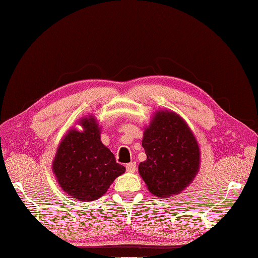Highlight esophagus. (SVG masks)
Instances as JSON below:
<instances>
[{
    "label": "esophagus",
    "mask_w": 258,
    "mask_h": 258,
    "mask_svg": "<svg viewBox=\"0 0 258 258\" xmlns=\"http://www.w3.org/2000/svg\"><path fill=\"white\" fill-rule=\"evenodd\" d=\"M125 169H127L129 173H135L136 171H137V165H136L135 162L129 163V164L125 165Z\"/></svg>",
    "instance_id": "obj_1"
}]
</instances>
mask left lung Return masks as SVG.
<instances>
[{"label": "left lung", "instance_id": "8db88e82", "mask_svg": "<svg viewBox=\"0 0 258 258\" xmlns=\"http://www.w3.org/2000/svg\"><path fill=\"white\" fill-rule=\"evenodd\" d=\"M143 147L147 159L139 164V174L155 196L179 193L199 171L196 137L181 116L171 111L155 114L144 133Z\"/></svg>", "mask_w": 258, "mask_h": 258}]
</instances>
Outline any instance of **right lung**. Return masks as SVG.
<instances>
[{
    "label": "right lung",
    "instance_id": "1",
    "mask_svg": "<svg viewBox=\"0 0 258 258\" xmlns=\"http://www.w3.org/2000/svg\"><path fill=\"white\" fill-rule=\"evenodd\" d=\"M83 131L70 130L61 140L52 168L61 188L80 201H93L124 173L123 165L101 143L94 118L81 121Z\"/></svg>",
    "mask_w": 258,
    "mask_h": 258
}]
</instances>
